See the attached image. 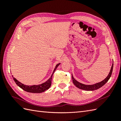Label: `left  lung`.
Listing matches in <instances>:
<instances>
[{"instance_id": "left-lung-1", "label": "left lung", "mask_w": 121, "mask_h": 121, "mask_svg": "<svg viewBox=\"0 0 121 121\" xmlns=\"http://www.w3.org/2000/svg\"><path fill=\"white\" fill-rule=\"evenodd\" d=\"M113 63L112 64L111 70H110V71L108 74V76L104 79V80L99 82V83H97L93 85H85V84L79 83V82H78V81H77L76 79H75V78H73V75H72V80H73V83L74 84V85L81 89L85 90V91H95V90H97L98 89L100 88V87H101L102 86H103L104 85L106 84L108 81V80L110 78V77L111 76L112 71H113Z\"/></svg>"}]
</instances>
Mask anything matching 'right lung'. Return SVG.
Instances as JSON below:
<instances>
[{
    "label": "right lung",
    "mask_w": 121,
    "mask_h": 121,
    "mask_svg": "<svg viewBox=\"0 0 121 121\" xmlns=\"http://www.w3.org/2000/svg\"><path fill=\"white\" fill-rule=\"evenodd\" d=\"M60 63H58V65H56V67L54 69L53 73L52 75L50 76V78H49L48 80L46 81L45 83H43L42 84L38 85H32V86H28V85H25L20 83L19 81H18L17 79H15L13 77V80L14 81L15 83L17 84L18 86H19L20 88L23 89L24 91H26L27 92H32V93H41V92H43L45 91L46 90L50 88V87L51 85V79H52V77L53 74L56 71V69L57 68L58 66L59 65Z\"/></svg>",
    "instance_id": "obj_1"
}]
</instances>
